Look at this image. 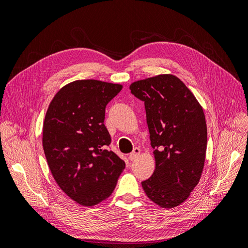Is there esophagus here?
<instances>
[{
  "label": "esophagus",
  "mask_w": 248,
  "mask_h": 248,
  "mask_svg": "<svg viewBox=\"0 0 248 248\" xmlns=\"http://www.w3.org/2000/svg\"><path fill=\"white\" fill-rule=\"evenodd\" d=\"M140 150L139 149V148H134L133 149V152L129 155V160H134V159H136L137 158V156L138 155H140Z\"/></svg>",
  "instance_id": "34e87169"
}]
</instances>
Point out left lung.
<instances>
[{
	"label": "left lung",
	"mask_w": 248,
	"mask_h": 248,
	"mask_svg": "<svg viewBox=\"0 0 248 248\" xmlns=\"http://www.w3.org/2000/svg\"><path fill=\"white\" fill-rule=\"evenodd\" d=\"M132 95L145 102L155 170L141 182L162 208L185 202L200 181L207 150L204 111L184 82L171 74L134 81Z\"/></svg>",
	"instance_id": "left-lung-1"
}]
</instances>
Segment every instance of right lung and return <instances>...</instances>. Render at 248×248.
Returning <instances> with one entry per match:
<instances>
[{
    "instance_id": "add662e5",
    "label": "right lung",
    "mask_w": 248,
    "mask_h": 248,
    "mask_svg": "<svg viewBox=\"0 0 248 248\" xmlns=\"http://www.w3.org/2000/svg\"><path fill=\"white\" fill-rule=\"evenodd\" d=\"M122 86L96 79L72 81L55 95L43 123L42 145L52 177L82 206L108 198L125 162L108 149L107 104Z\"/></svg>"
}]
</instances>
